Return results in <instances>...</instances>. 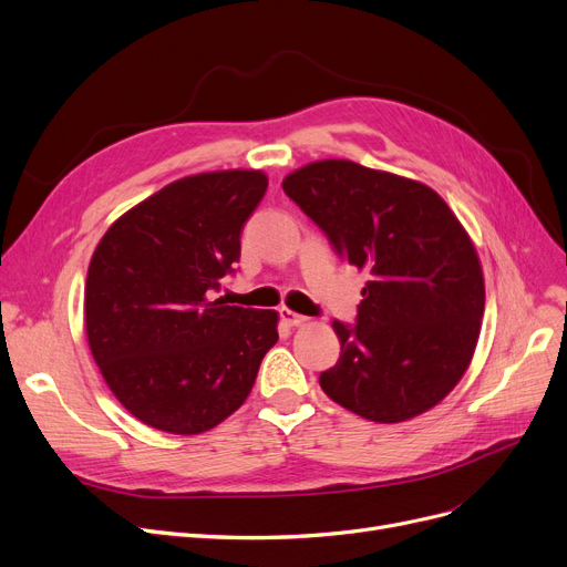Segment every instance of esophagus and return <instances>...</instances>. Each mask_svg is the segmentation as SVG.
I'll return each instance as SVG.
<instances>
[{
	"mask_svg": "<svg viewBox=\"0 0 567 567\" xmlns=\"http://www.w3.org/2000/svg\"><path fill=\"white\" fill-rule=\"evenodd\" d=\"M280 319H282L287 326H303V323L310 321L306 315H299V312H293V310H289V308H282V310H280Z\"/></svg>",
	"mask_w": 567,
	"mask_h": 567,
	"instance_id": "34e87169",
	"label": "esophagus"
}]
</instances>
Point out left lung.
Here are the masks:
<instances>
[{"instance_id":"8db88e82","label":"left lung","mask_w":567,"mask_h":567,"mask_svg":"<svg viewBox=\"0 0 567 567\" xmlns=\"http://www.w3.org/2000/svg\"><path fill=\"white\" fill-rule=\"evenodd\" d=\"M282 190L370 280L355 323L333 321L323 393L374 423H402L449 395L481 336L485 280L468 234L432 188L351 161L291 172Z\"/></svg>"}]
</instances>
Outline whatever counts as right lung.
Masks as SVG:
<instances>
[{
	"label": "right lung",
	"mask_w": 567,
	"mask_h": 567,
	"mask_svg": "<svg viewBox=\"0 0 567 567\" xmlns=\"http://www.w3.org/2000/svg\"><path fill=\"white\" fill-rule=\"evenodd\" d=\"M266 186L259 169L178 178L126 212L94 250L89 349L114 398L148 427H216L246 402L278 342V312L214 299Z\"/></svg>",
	"instance_id": "add662e5"
}]
</instances>
